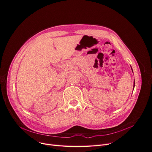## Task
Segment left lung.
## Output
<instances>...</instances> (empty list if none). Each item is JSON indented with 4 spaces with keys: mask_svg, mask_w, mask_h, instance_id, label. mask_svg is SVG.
<instances>
[{
    "mask_svg": "<svg viewBox=\"0 0 152 152\" xmlns=\"http://www.w3.org/2000/svg\"><path fill=\"white\" fill-rule=\"evenodd\" d=\"M132 71H133V70H132ZM133 87H134V86H133Z\"/></svg>",
    "mask_w": 152,
    "mask_h": 152,
    "instance_id": "left-lung-1",
    "label": "left lung"
}]
</instances>
